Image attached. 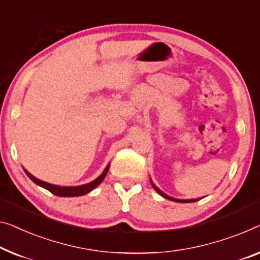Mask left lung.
Masks as SVG:
<instances>
[{
  "label": "left lung",
  "instance_id": "obj_1",
  "mask_svg": "<svg viewBox=\"0 0 260 260\" xmlns=\"http://www.w3.org/2000/svg\"><path fill=\"white\" fill-rule=\"evenodd\" d=\"M150 183H152L153 188L155 189V190H156V192L158 193V195H161L162 197H165V199H167V200H169V201H174V202H179V203H191V202H196V201L201 200V199H192V200H179V199H174V197L168 196L167 193L162 192V191L160 190V189H158V188L156 187V185H155V184L153 183L152 180H150Z\"/></svg>",
  "mask_w": 260,
  "mask_h": 260
}]
</instances>
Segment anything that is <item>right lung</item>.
I'll return each mask as SVG.
<instances>
[{
  "label": "right lung",
  "instance_id": "obj_1",
  "mask_svg": "<svg viewBox=\"0 0 260 260\" xmlns=\"http://www.w3.org/2000/svg\"><path fill=\"white\" fill-rule=\"evenodd\" d=\"M108 169H110V165L106 166V168L103 172L102 175H100L99 177H96L94 181H92V182H90V183H86V184L75 185V187H60V185L48 183V182L38 180L37 177L31 175L28 170L24 169V172H25L26 175L29 176V179L34 182V183H36L37 185H40V187L46 189V190H49L50 192H52L53 195L60 196V197H76V196L86 195L87 192L92 191L93 189L98 187V185L103 182V180L105 179V176L107 175Z\"/></svg>",
  "mask_w": 260,
  "mask_h": 260
}]
</instances>
